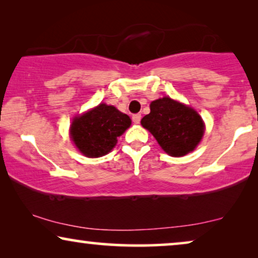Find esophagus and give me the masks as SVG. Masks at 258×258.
Wrapping results in <instances>:
<instances>
[{"instance_id":"obj_1","label":"esophagus","mask_w":258,"mask_h":258,"mask_svg":"<svg viewBox=\"0 0 258 258\" xmlns=\"http://www.w3.org/2000/svg\"><path fill=\"white\" fill-rule=\"evenodd\" d=\"M133 121H134V123H136V124H139V123L141 122V114L133 115Z\"/></svg>"}]
</instances>
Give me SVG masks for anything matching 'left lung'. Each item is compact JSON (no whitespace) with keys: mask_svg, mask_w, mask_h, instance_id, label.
Returning a JSON list of instances; mask_svg holds the SVG:
<instances>
[{"mask_svg":"<svg viewBox=\"0 0 258 258\" xmlns=\"http://www.w3.org/2000/svg\"><path fill=\"white\" fill-rule=\"evenodd\" d=\"M141 123L171 156H183L192 151L204 133L200 115L170 97L151 102L150 114L144 116Z\"/></svg>","mask_w":258,"mask_h":258,"instance_id":"8db88e82","label":"left lung"}]
</instances>
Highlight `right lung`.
Masks as SVG:
<instances>
[{"label":"right lung","instance_id":"1","mask_svg":"<svg viewBox=\"0 0 258 258\" xmlns=\"http://www.w3.org/2000/svg\"><path fill=\"white\" fill-rule=\"evenodd\" d=\"M132 124L128 115L112 105L101 103L93 110L74 119L70 128L72 139L81 153L88 157H100L108 154L117 137Z\"/></svg>","mask_w":258,"mask_h":258}]
</instances>
